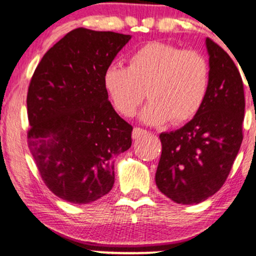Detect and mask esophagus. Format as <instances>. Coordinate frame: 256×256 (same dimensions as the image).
I'll list each match as a JSON object with an SVG mask.
<instances>
[{
	"label": "esophagus",
	"mask_w": 256,
	"mask_h": 256,
	"mask_svg": "<svg viewBox=\"0 0 256 256\" xmlns=\"http://www.w3.org/2000/svg\"><path fill=\"white\" fill-rule=\"evenodd\" d=\"M146 131L140 128H134V131H132V138H134V140H138V138L146 136Z\"/></svg>",
	"instance_id": "obj_1"
}]
</instances>
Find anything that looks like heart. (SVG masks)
<instances>
[{
	"label": "heart",
	"instance_id": "b5f03b06",
	"mask_svg": "<svg viewBox=\"0 0 256 256\" xmlns=\"http://www.w3.org/2000/svg\"><path fill=\"white\" fill-rule=\"evenodd\" d=\"M210 79L202 52L162 42L146 44L131 55L128 67L110 64L104 73V89L122 116H132L146 95L152 98L140 113L146 124L192 119L204 104Z\"/></svg>",
	"mask_w": 256,
	"mask_h": 256
}]
</instances>
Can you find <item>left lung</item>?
<instances>
[{
    "instance_id": "obj_1",
    "label": "left lung",
    "mask_w": 256,
    "mask_h": 256,
    "mask_svg": "<svg viewBox=\"0 0 256 256\" xmlns=\"http://www.w3.org/2000/svg\"><path fill=\"white\" fill-rule=\"evenodd\" d=\"M210 89L204 104L183 128L160 134L155 174L161 192L182 204H200L225 183L243 140L244 90L238 68L222 46L206 40Z\"/></svg>"
}]
</instances>
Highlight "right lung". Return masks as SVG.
<instances>
[{"mask_svg": "<svg viewBox=\"0 0 256 256\" xmlns=\"http://www.w3.org/2000/svg\"><path fill=\"white\" fill-rule=\"evenodd\" d=\"M130 34L79 28L38 64L28 85V144L44 184L71 204L112 190L114 158L132 144V126L108 101L104 73Z\"/></svg>", "mask_w": 256, "mask_h": 256, "instance_id": "add662e5", "label": "right lung"}]
</instances>
